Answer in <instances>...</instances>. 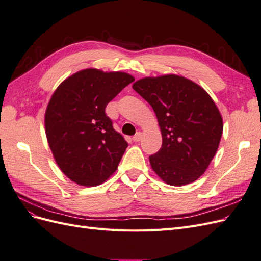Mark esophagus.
Here are the masks:
<instances>
[{
    "label": "esophagus",
    "instance_id": "esophagus-1",
    "mask_svg": "<svg viewBox=\"0 0 261 261\" xmlns=\"http://www.w3.org/2000/svg\"><path fill=\"white\" fill-rule=\"evenodd\" d=\"M141 139V133H136V135L133 136V140L135 141V143H137V141H139Z\"/></svg>",
    "mask_w": 261,
    "mask_h": 261
}]
</instances>
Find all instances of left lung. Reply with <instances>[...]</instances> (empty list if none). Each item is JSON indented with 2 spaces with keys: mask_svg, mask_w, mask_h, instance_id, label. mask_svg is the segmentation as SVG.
Instances as JSON below:
<instances>
[{
  "mask_svg": "<svg viewBox=\"0 0 261 261\" xmlns=\"http://www.w3.org/2000/svg\"><path fill=\"white\" fill-rule=\"evenodd\" d=\"M133 89L152 107L161 129V149L149 156L155 174L172 186L198 179L223 132L215 101L199 85L174 74L143 78Z\"/></svg>",
  "mask_w": 261,
  "mask_h": 261,
  "instance_id": "8db88e82",
  "label": "left lung"
}]
</instances>
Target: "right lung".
Listing matches in <instances>:
<instances>
[{
	"mask_svg": "<svg viewBox=\"0 0 261 261\" xmlns=\"http://www.w3.org/2000/svg\"><path fill=\"white\" fill-rule=\"evenodd\" d=\"M134 77L87 68L69 76L54 91L44 115L54 160L82 186H97L116 171L128 144L106 114V107Z\"/></svg>",
	"mask_w": 261,
	"mask_h": 261,
	"instance_id": "1",
	"label": "right lung"
}]
</instances>
